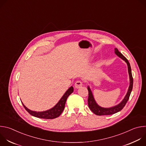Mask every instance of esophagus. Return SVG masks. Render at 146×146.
I'll return each instance as SVG.
<instances>
[{"label":"esophagus","instance_id":"34e87169","mask_svg":"<svg viewBox=\"0 0 146 146\" xmlns=\"http://www.w3.org/2000/svg\"><path fill=\"white\" fill-rule=\"evenodd\" d=\"M74 86L76 88H80L82 86V82L80 80H77L76 82H75V84Z\"/></svg>","mask_w":146,"mask_h":146}]
</instances>
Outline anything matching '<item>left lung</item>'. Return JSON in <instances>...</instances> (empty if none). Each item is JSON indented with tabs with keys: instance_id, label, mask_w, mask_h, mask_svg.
Here are the masks:
<instances>
[{
	"instance_id": "1",
	"label": "left lung",
	"mask_w": 146,
	"mask_h": 146,
	"mask_svg": "<svg viewBox=\"0 0 146 146\" xmlns=\"http://www.w3.org/2000/svg\"><path fill=\"white\" fill-rule=\"evenodd\" d=\"M115 53L117 55H118L119 57H120L121 59H122L123 60H125L127 62V64L128 65V73L129 74L130 85L129 87L128 92H127L125 97L124 99H123V100L119 104H118V105H117L114 107H113V108H103L99 106L96 103L90 87H88V107L90 109V110L94 114H95L96 115H111V114H115V113L121 111L124 108V106H125L126 103H127V102L129 98L131 91L132 90L133 80V77H132V75L131 68L130 66L129 62L128 60V59L118 50L117 48H115Z\"/></svg>"
}]
</instances>
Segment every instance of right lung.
Here are the masks:
<instances>
[{
  "mask_svg": "<svg viewBox=\"0 0 146 146\" xmlns=\"http://www.w3.org/2000/svg\"><path fill=\"white\" fill-rule=\"evenodd\" d=\"M73 92V87H70L68 91L65 93V94L62 97V98L60 99V100L58 102V103L56 105L52 108V109L44 111H41V112H37L32 111L29 109H28L27 107L24 106V104L23 105L25 109V110L32 115L40 118H43V119H54L58 117H59L62 111H64L65 103L66 102V100L68 98V96Z\"/></svg>",
  "mask_w": 146,
  "mask_h": 146,
  "instance_id": "add662e5",
  "label": "right lung"
}]
</instances>
